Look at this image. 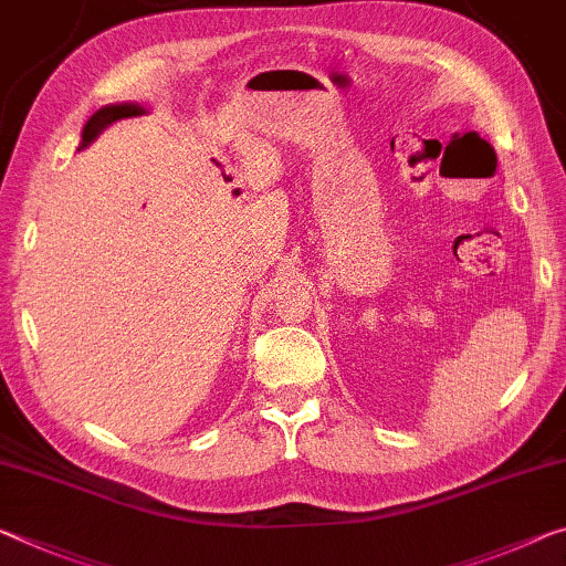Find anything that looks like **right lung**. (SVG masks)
Returning a JSON list of instances; mask_svg holds the SVG:
<instances>
[{
    "instance_id": "add662e5",
    "label": "right lung",
    "mask_w": 566,
    "mask_h": 566,
    "mask_svg": "<svg viewBox=\"0 0 566 566\" xmlns=\"http://www.w3.org/2000/svg\"><path fill=\"white\" fill-rule=\"evenodd\" d=\"M143 113H146V107L138 105V103H120V105H105V107H101V111H97L93 118L85 123L83 143H80L77 150L87 148L90 143H93L97 136H101V133L107 128V125L118 123L123 118H136V115H143Z\"/></svg>"
}]
</instances>
